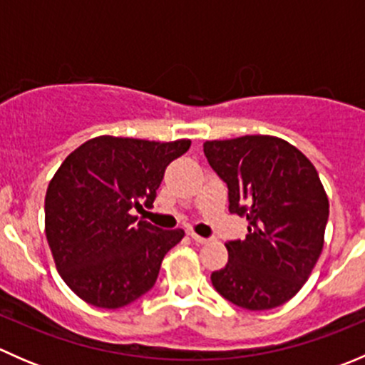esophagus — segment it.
<instances>
[{
  "mask_svg": "<svg viewBox=\"0 0 365 365\" xmlns=\"http://www.w3.org/2000/svg\"><path fill=\"white\" fill-rule=\"evenodd\" d=\"M190 238H192L194 242H196V244H208L210 242V238H205V237H200V235L197 233H194V231H190Z\"/></svg>",
  "mask_w": 365,
  "mask_h": 365,
  "instance_id": "obj_1",
  "label": "esophagus"
}]
</instances>
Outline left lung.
Listing matches in <instances>:
<instances>
[{"mask_svg": "<svg viewBox=\"0 0 365 365\" xmlns=\"http://www.w3.org/2000/svg\"><path fill=\"white\" fill-rule=\"evenodd\" d=\"M205 155L230 190V212L249 222L227 242L226 267L212 284L231 304L267 311L292 300L325 244L329 197L312 162L274 135L206 141Z\"/></svg>", "mask_w": 365, "mask_h": 365, "instance_id": "8db88e82", "label": "left lung"}]
</instances>
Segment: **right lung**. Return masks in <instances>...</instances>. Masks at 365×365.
<instances>
[{
    "instance_id": "obj_1",
    "label": "right lung",
    "mask_w": 365,
    "mask_h": 365,
    "mask_svg": "<svg viewBox=\"0 0 365 365\" xmlns=\"http://www.w3.org/2000/svg\"><path fill=\"white\" fill-rule=\"evenodd\" d=\"M189 146V139L98 135L58 168L46 194V237L77 297L118 309L153 288L162 259L185 233L135 222L132 210L152 208L165 168Z\"/></svg>"
}]
</instances>
